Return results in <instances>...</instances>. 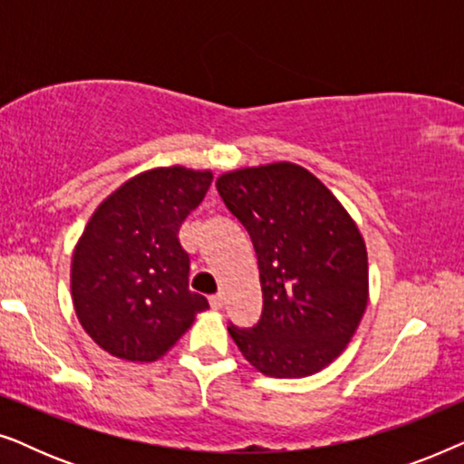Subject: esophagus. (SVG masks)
<instances>
[{
	"label": "esophagus",
	"mask_w": 464,
	"mask_h": 464,
	"mask_svg": "<svg viewBox=\"0 0 464 464\" xmlns=\"http://www.w3.org/2000/svg\"><path fill=\"white\" fill-rule=\"evenodd\" d=\"M208 304H211L213 310H219L221 306H224V295H221V294L211 295V297H208Z\"/></svg>",
	"instance_id": "34e87169"
}]
</instances>
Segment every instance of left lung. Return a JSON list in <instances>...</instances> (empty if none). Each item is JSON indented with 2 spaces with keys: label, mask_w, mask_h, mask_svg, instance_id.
Masks as SVG:
<instances>
[{
  "label": "left lung",
  "mask_w": 464,
  "mask_h": 464,
  "mask_svg": "<svg viewBox=\"0 0 464 464\" xmlns=\"http://www.w3.org/2000/svg\"><path fill=\"white\" fill-rule=\"evenodd\" d=\"M215 186L253 240L264 297L253 332H227L264 376H313L340 357L370 300L357 224L319 177L294 162L227 170Z\"/></svg>",
  "instance_id": "8db88e82"
}]
</instances>
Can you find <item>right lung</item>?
<instances>
[{
	"label": "right lung",
	"instance_id": "obj_1",
	"mask_svg": "<svg viewBox=\"0 0 464 464\" xmlns=\"http://www.w3.org/2000/svg\"><path fill=\"white\" fill-rule=\"evenodd\" d=\"M211 170H143L107 196L75 243L72 300L80 325L111 357L160 359L208 308L189 291L183 219L200 205Z\"/></svg>",
	"mask_w": 464,
	"mask_h": 464
}]
</instances>
